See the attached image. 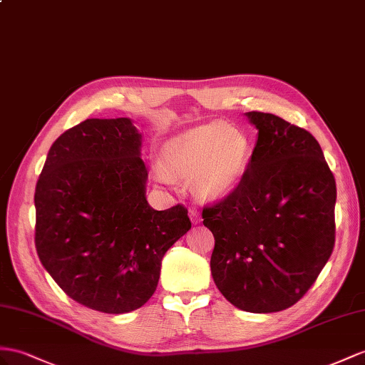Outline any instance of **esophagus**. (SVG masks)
<instances>
[{
  "instance_id": "34e87169",
  "label": "esophagus",
  "mask_w": 365,
  "mask_h": 365,
  "mask_svg": "<svg viewBox=\"0 0 365 365\" xmlns=\"http://www.w3.org/2000/svg\"><path fill=\"white\" fill-rule=\"evenodd\" d=\"M190 219H191V222L194 223V225H197V223H200V212L197 211V210H190Z\"/></svg>"
}]
</instances>
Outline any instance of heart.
<instances>
[{"label": "heart", "mask_w": 365, "mask_h": 365, "mask_svg": "<svg viewBox=\"0 0 365 365\" xmlns=\"http://www.w3.org/2000/svg\"><path fill=\"white\" fill-rule=\"evenodd\" d=\"M250 158L247 138L222 123H210L182 133L162 146L160 166L154 175L165 185L173 177L190 179L202 199L228 195L244 177Z\"/></svg>", "instance_id": "obj_1"}]
</instances>
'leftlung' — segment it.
<instances>
[{"label": "left lung", "instance_id": "left-lung-1", "mask_svg": "<svg viewBox=\"0 0 365 365\" xmlns=\"http://www.w3.org/2000/svg\"><path fill=\"white\" fill-rule=\"evenodd\" d=\"M257 142L225 199L203 208L214 236L211 274L228 302L250 313L294 305L334 245L336 182L317 140L267 112H247Z\"/></svg>", "mask_w": 365, "mask_h": 365}]
</instances>
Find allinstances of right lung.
<instances>
[{
  "instance_id": "add662e5",
  "label": "right lung",
  "mask_w": 365,
  "mask_h": 365,
  "mask_svg": "<svg viewBox=\"0 0 365 365\" xmlns=\"http://www.w3.org/2000/svg\"><path fill=\"white\" fill-rule=\"evenodd\" d=\"M140 149L130 118H88L55 140L36 182L41 264L71 299L101 313L145 305L165 253L191 228L182 205L149 207Z\"/></svg>"
}]
</instances>
